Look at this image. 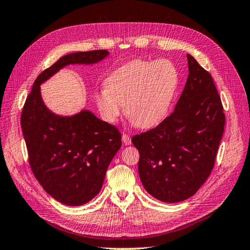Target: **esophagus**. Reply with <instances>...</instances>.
<instances>
[{"instance_id":"obj_1","label":"esophagus","mask_w":250,"mask_h":250,"mask_svg":"<svg viewBox=\"0 0 250 250\" xmlns=\"http://www.w3.org/2000/svg\"><path fill=\"white\" fill-rule=\"evenodd\" d=\"M122 141H123V144L125 146H128L131 144V139L129 138V135H127L126 133L122 134Z\"/></svg>"}]
</instances>
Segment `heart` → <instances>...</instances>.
I'll list each match as a JSON object with an SVG mask.
<instances>
[{
    "label": "heart",
    "instance_id": "heart-1",
    "mask_svg": "<svg viewBox=\"0 0 250 250\" xmlns=\"http://www.w3.org/2000/svg\"><path fill=\"white\" fill-rule=\"evenodd\" d=\"M179 82L170 60L135 59L108 74L95 96L102 118L115 123L125 112L135 126L150 129L169 116Z\"/></svg>",
    "mask_w": 250,
    "mask_h": 250
}]
</instances>
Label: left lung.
<instances>
[{
    "mask_svg": "<svg viewBox=\"0 0 250 250\" xmlns=\"http://www.w3.org/2000/svg\"><path fill=\"white\" fill-rule=\"evenodd\" d=\"M188 57L185 88L171 115L153 129L134 135L139 175L145 190L163 202L184 201L213 170L225 116L210 74Z\"/></svg>",
    "mask_w": 250,
    "mask_h": 250,
    "instance_id": "left-lung-1",
    "label": "left lung"
}]
</instances>
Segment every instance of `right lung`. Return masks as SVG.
<instances>
[{
  "instance_id": "right-lung-1",
  "label": "right lung",
  "mask_w": 250,
  "mask_h": 250,
  "mask_svg": "<svg viewBox=\"0 0 250 250\" xmlns=\"http://www.w3.org/2000/svg\"><path fill=\"white\" fill-rule=\"evenodd\" d=\"M108 55L107 50H95L59 58L36 78L21 111L30 167L43 190L65 206H82L100 192L122 137L88 109L56 115L44 104L41 85L66 65L95 64Z\"/></svg>"
}]
</instances>
